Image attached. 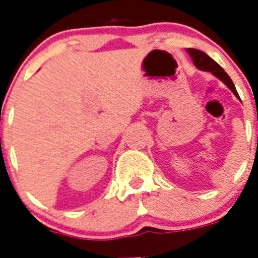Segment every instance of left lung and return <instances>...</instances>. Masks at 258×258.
Returning a JSON list of instances; mask_svg holds the SVG:
<instances>
[{
  "mask_svg": "<svg viewBox=\"0 0 258 258\" xmlns=\"http://www.w3.org/2000/svg\"><path fill=\"white\" fill-rule=\"evenodd\" d=\"M187 52L191 55V58H192L195 67L199 68V70L202 71H208V72H212L214 76H217L221 81H223V83L226 84L227 88H230V90H231V92L239 98V94L238 92H236L235 85H234V83L231 81L229 75L225 72V70H223L218 63H216L211 56L207 55L206 52L200 51V50L198 49H187Z\"/></svg>",
  "mask_w": 258,
  "mask_h": 258,
  "instance_id": "8db88e82",
  "label": "left lung"
}]
</instances>
